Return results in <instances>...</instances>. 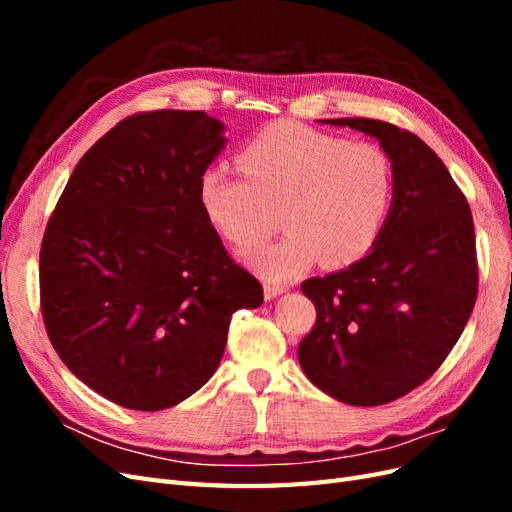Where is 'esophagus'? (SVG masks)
Instances as JSON below:
<instances>
[{"label":"esophagus","instance_id":"1","mask_svg":"<svg viewBox=\"0 0 512 512\" xmlns=\"http://www.w3.org/2000/svg\"><path fill=\"white\" fill-rule=\"evenodd\" d=\"M286 292V286H280V284H265V299L271 301L275 297H280V294Z\"/></svg>","mask_w":512,"mask_h":512}]
</instances>
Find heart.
Segmentation results:
<instances>
[{
    "mask_svg": "<svg viewBox=\"0 0 512 512\" xmlns=\"http://www.w3.org/2000/svg\"><path fill=\"white\" fill-rule=\"evenodd\" d=\"M239 164L245 178L224 164L203 170L198 203L237 247L267 237L280 211L286 235L241 252L267 282L297 280L320 258L327 267L352 265L376 243L393 198V166L382 147L282 121L254 136Z\"/></svg>",
    "mask_w": 512,
    "mask_h": 512,
    "instance_id": "1",
    "label": "heart"
}]
</instances>
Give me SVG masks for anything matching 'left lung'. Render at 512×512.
Listing matches in <instances>:
<instances>
[{
  "label": "left lung",
  "instance_id": "1",
  "mask_svg": "<svg viewBox=\"0 0 512 512\" xmlns=\"http://www.w3.org/2000/svg\"><path fill=\"white\" fill-rule=\"evenodd\" d=\"M376 138L393 166V198L371 250L309 277L316 305L299 363L350 406H380L423 384L457 344L476 301L474 222L466 196L421 138L376 119H320Z\"/></svg>",
  "mask_w": 512,
  "mask_h": 512
}]
</instances>
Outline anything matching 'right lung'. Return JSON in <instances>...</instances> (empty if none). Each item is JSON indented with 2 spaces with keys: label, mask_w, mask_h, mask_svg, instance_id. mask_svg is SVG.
I'll use <instances>...</instances> for the list:
<instances>
[{
  "label": "right lung",
  "mask_w": 512,
  "mask_h": 512,
  "mask_svg": "<svg viewBox=\"0 0 512 512\" xmlns=\"http://www.w3.org/2000/svg\"><path fill=\"white\" fill-rule=\"evenodd\" d=\"M224 132L203 111L123 119L76 164L46 226V333L76 378L123 408L156 412L196 393L232 314L262 303L198 203Z\"/></svg>",
  "instance_id": "obj_1"
}]
</instances>
